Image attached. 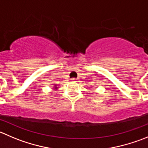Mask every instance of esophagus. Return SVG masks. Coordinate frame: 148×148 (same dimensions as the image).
Instances as JSON below:
<instances>
[{
	"label": "esophagus",
	"mask_w": 148,
	"mask_h": 148,
	"mask_svg": "<svg viewBox=\"0 0 148 148\" xmlns=\"http://www.w3.org/2000/svg\"><path fill=\"white\" fill-rule=\"evenodd\" d=\"M77 79H75V78H72V79H71V81L72 82H77Z\"/></svg>",
	"instance_id": "34e87169"
}]
</instances>
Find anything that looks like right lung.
Wrapping results in <instances>:
<instances>
[{
  "label": "right lung",
  "mask_w": 148,
  "mask_h": 148,
  "mask_svg": "<svg viewBox=\"0 0 148 148\" xmlns=\"http://www.w3.org/2000/svg\"><path fill=\"white\" fill-rule=\"evenodd\" d=\"M56 86H57V85H54V87H55V88H54V90H56L57 89H58V88H57V87H56Z\"/></svg>",
  "instance_id": "1"
}]
</instances>
